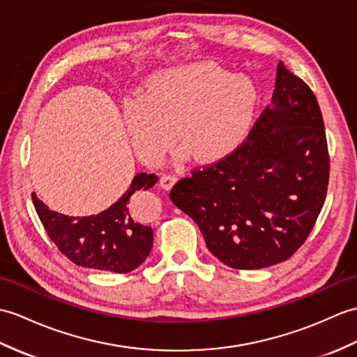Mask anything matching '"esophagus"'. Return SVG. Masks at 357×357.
I'll return each mask as SVG.
<instances>
[{"label": "esophagus", "instance_id": "34e87169", "mask_svg": "<svg viewBox=\"0 0 357 357\" xmlns=\"http://www.w3.org/2000/svg\"><path fill=\"white\" fill-rule=\"evenodd\" d=\"M176 181H178L176 175H173V173H164V175L160 179V185L164 190H170L173 185H175Z\"/></svg>", "mask_w": 357, "mask_h": 357}]
</instances>
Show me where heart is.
Returning a JSON list of instances; mask_svg holds the SVG:
<instances>
[{"instance_id": "1", "label": "heart", "mask_w": 357, "mask_h": 357, "mask_svg": "<svg viewBox=\"0 0 357 357\" xmlns=\"http://www.w3.org/2000/svg\"><path fill=\"white\" fill-rule=\"evenodd\" d=\"M257 105L252 82L222 66L199 62L156 76L144 97L124 107V121L141 160H162L178 134L179 146L197 162L233 153L250 134Z\"/></svg>"}]
</instances>
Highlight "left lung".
I'll return each mask as SVG.
<instances>
[{"instance_id":"obj_1","label":"left lung","mask_w":357,"mask_h":357,"mask_svg":"<svg viewBox=\"0 0 357 357\" xmlns=\"http://www.w3.org/2000/svg\"><path fill=\"white\" fill-rule=\"evenodd\" d=\"M272 107L237 151L179 179L170 199L227 266L260 269L298 251L324 205L330 156L313 91L278 63Z\"/></svg>"}]
</instances>
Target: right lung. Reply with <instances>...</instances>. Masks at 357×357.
Here are the masks:
<instances>
[{"label":"right lung","instance_id":"add662e5","mask_svg":"<svg viewBox=\"0 0 357 357\" xmlns=\"http://www.w3.org/2000/svg\"><path fill=\"white\" fill-rule=\"evenodd\" d=\"M156 181L155 173H138L128 192L96 216H65L48 210L35 193L31 199L47 236L66 259L82 268L126 273L147 259L153 245L152 228L132 214L130 196L153 187Z\"/></svg>","mask_w":357,"mask_h":357}]
</instances>
